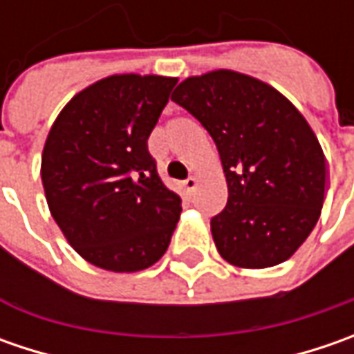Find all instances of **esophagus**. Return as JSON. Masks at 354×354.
Masks as SVG:
<instances>
[{"label":"esophagus","instance_id":"obj_1","mask_svg":"<svg viewBox=\"0 0 354 354\" xmlns=\"http://www.w3.org/2000/svg\"><path fill=\"white\" fill-rule=\"evenodd\" d=\"M197 185H198L197 177H189L187 181H183V189L187 191V193H193V191L197 189Z\"/></svg>","mask_w":354,"mask_h":354}]
</instances>
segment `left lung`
Wrapping results in <instances>:
<instances>
[{
    "label": "left lung",
    "mask_w": 354,
    "mask_h": 354,
    "mask_svg": "<svg viewBox=\"0 0 354 354\" xmlns=\"http://www.w3.org/2000/svg\"><path fill=\"white\" fill-rule=\"evenodd\" d=\"M173 102L216 143L228 201L211 221L214 246L236 268H272L306 242L325 201V156L304 114L254 76L218 68L189 76Z\"/></svg>",
    "instance_id": "left-lung-1"
}]
</instances>
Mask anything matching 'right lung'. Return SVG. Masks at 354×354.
Here are the masks:
<instances>
[{"mask_svg":"<svg viewBox=\"0 0 354 354\" xmlns=\"http://www.w3.org/2000/svg\"><path fill=\"white\" fill-rule=\"evenodd\" d=\"M177 78L112 75L75 94L48 129L41 179L48 211L86 262L116 274L153 266L181 216L147 138Z\"/></svg>","mask_w":354,"mask_h":354,"instance_id":"1","label":"right lung"}]
</instances>
